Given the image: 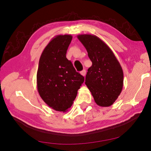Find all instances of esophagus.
<instances>
[{
    "instance_id": "1",
    "label": "esophagus",
    "mask_w": 151,
    "mask_h": 151,
    "mask_svg": "<svg viewBox=\"0 0 151 151\" xmlns=\"http://www.w3.org/2000/svg\"><path fill=\"white\" fill-rule=\"evenodd\" d=\"M86 70L85 69H84L83 70H82L81 71V75H83V76H85V75H86Z\"/></svg>"
}]
</instances>
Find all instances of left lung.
I'll return each instance as SVG.
<instances>
[{"label":"left lung","instance_id":"1","mask_svg":"<svg viewBox=\"0 0 151 151\" xmlns=\"http://www.w3.org/2000/svg\"><path fill=\"white\" fill-rule=\"evenodd\" d=\"M78 39L87 50L93 65L88 69L85 85L100 106H111L123 86V71L115 55L100 38L79 35Z\"/></svg>","mask_w":151,"mask_h":151}]
</instances>
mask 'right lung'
<instances>
[{
	"label": "right lung",
	"mask_w": 151,
	"mask_h": 151,
	"mask_svg": "<svg viewBox=\"0 0 151 151\" xmlns=\"http://www.w3.org/2000/svg\"><path fill=\"white\" fill-rule=\"evenodd\" d=\"M70 35H57L40 55L37 75V89L43 101L57 111L70 108L85 78L66 57Z\"/></svg>",
	"instance_id": "add662e5"
}]
</instances>
